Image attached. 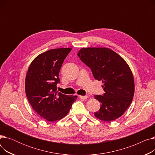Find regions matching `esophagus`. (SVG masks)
I'll use <instances>...</instances> for the list:
<instances>
[{"label": "esophagus", "instance_id": "34e87169", "mask_svg": "<svg viewBox=\"0 0 155 155\" xmlns=\"http://www.w3.org/2000/svg\"><path fill=\"white\" fill-rule=\"evenodd\" d=\"M79 97L81 99H87L88 97H87V95H80Z\"/></svg>", "mask_w": 155, "mask_h": 155}]
</instances>
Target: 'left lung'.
I'll return each instance as SVG.
<instances>
[{"mask_svg": "<svg viewBox=\"0 0 155 155\" xmlns=\"http://www.w3.org/2000/svg\"><path fill=\"white\" fill-rule=\"evenodd\" d=\"M77 54L91 68L94 78L103 83L105 93L94 95L101 104L95 116L105 122L120 117L132 102L134 94V77L126 61L107 48H83Z\"/></svg>", "mask_w": 155, "mask_h": 155, "instance_id": "1", "label": "left lung"}]
</instances>
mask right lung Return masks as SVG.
<instances>
[{
    "label": "right lung",
    "instance_id": "1",
    "mask_svg": "<svg viewBox=\"0 0 155 155\" xmlns=\"http://www.w3.org/2000/svg\"><path fill=\"white\" fill-rule=\"evenodd\" d=\"M71 48H56L39 54L30 64L25 80L28 100L38 114L54 122L66 116L77 96L57 91L59 73L64 60Z\"/></svg>",
    "mask_w": 155,
    "mask_h": 155
}]
</instances>
